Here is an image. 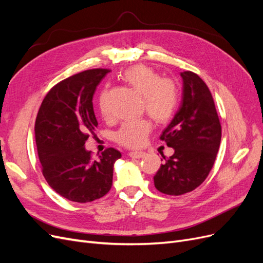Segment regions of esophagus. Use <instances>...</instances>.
<instances>
[{
  "label": "esophagus",
  "instance_id": "esophagus-1",
  "mask_svg": "<svg viewBox=\"0 0 263 263\" xmlns=\"http://www.w3.org/2000/svg\"><path fill=\"white\" fill-rule=\"evenodd\" d=\"M145 155H146V153H144V151H132V153H129V157L136 158V159L145 157Z\"/></svg>",
  "mask_w": 263,
  "mask_h": 263
}]
</instances>
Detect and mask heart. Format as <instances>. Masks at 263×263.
I'll use <instances>...</instances> for the list:
<instances>
[{"label": "heart", "instance_id": "heart-1", "mask_svg": "<svg viewBox=\"0 0 263 263\" xmlns=\"http://www.w3.org/2000/svg\"><path fill=\"white\" fill-rule=\"evenodd\" d=\"M124 81L142 99V107L158 124L168 123L178 106V89L170 79H162L154 69L147 66H134L123 73ZM100 110L106 116L104 94L100 98ZM151 130L150 123L145 118L124 123L115 134V139L127 148H138L145 144Z\"/></svg>", "mask_w": 263, "mask_h": 263}]
</instances>
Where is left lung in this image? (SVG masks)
I'll return each instance as SVG.
<instances>
[{
    "label": "left lung",
    "instance_id": "8db88e82",
    "mask_svg": "<svg viewBox=\"0 0 263 263\" xmlns=\"http://www.w3.org/2000/svg\"><path fill=\"white\" fill-rule=\"evenodd\" d=\"M182 101L160 139L174 154L165 158L154 177L158 191L182 195L195 190L208 178L216 159L221 126L208 85L196 73L181 72ZM162 160V159H161Z\"/></svg>",
    "mask_w": 263,
    "mask_h": 263
}]
</instances>
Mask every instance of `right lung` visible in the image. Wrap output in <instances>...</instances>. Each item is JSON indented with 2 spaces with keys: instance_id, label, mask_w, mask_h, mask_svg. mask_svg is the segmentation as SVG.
<instances>
[{
  "instance_id": "right-lung-1",
  "label": "right lung",
  "mask_w": 263,
  "mask_h": 263,
  "mask_svg": "<svg viewBox=\"0 0 263 263\" xmlns=\"http://www.w3.org/2000/svg\"><path fill=\"white\" fill-rule=\"evenodd\" d=\"M107 69H92L55 84L47 93L35 123V139L43 174L62 197L87 203L104 196L112 187L114 163L122 154L114 148L97 159L85 149L97 128L93 94Z\"/></svg>"
}]
</instances>
